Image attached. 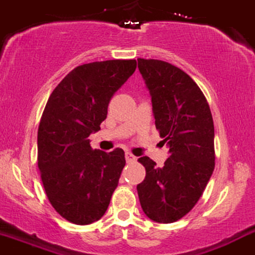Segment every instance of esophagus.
I'll return each mask as SVG.
<instances>
[{
	"mask_svg": "<svg viewBox=\"0 0 255 255\" xmlns=\"http://www.w3.org/2000/svg\"><path fill=\"white\" fill-rule=\"evenodd\" d=\"M125 157H126V161H127L128 163H130V162H134L136 159L135 156L132 155V153H130L129 151H127V152L125 153Z\"/></svg>",
	"mask_w": 255,
	"mask_h": 255,
	"instance_id": "esophagus-1",
	"label": "esophagus"
}]
</instances>
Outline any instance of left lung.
<instances>
[{
	"label": "left lung",
	"instance_id": "left-lung-1",
	"mask_svg": "<svg viewBox=\"0 0 255 255\" xmlns=\"http://www.w3.org/2000/svg\"><path fill=\"white\" fill-rule=\"evenodd\" d=\"M151 97L156 128L169 147L163 167L147 156L138 159L146 169L136 185L144 213L156 223L181 219L200 200L214 170V125L200 87L172 64L138 59Z\"/></svg>",
	"mask_w": 255,
	"mask_h": 255
}]
</instances>
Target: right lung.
<instances>
[{"label":"right lung","mask_w":255,"mask_h":255,"mask_svg":"<svg viewBox=\"0 0 255 255\" xmlns=\"http://www.w3.org/2000/svg\"><path fill=\"white\" fill-rule=\"evenodd\" d=\"M135 60L83 64L50 94L37 133V162L50 205L61 217L87 225L105 214L126 164L125 151L93 150L111 98L135 71Z\"/></svg>","instance_id":"obj_1"}]
</instances>
